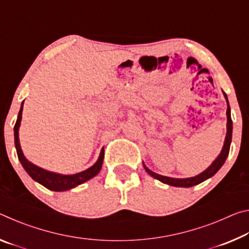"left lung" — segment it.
Masks as SVG:
<instances>
[{"mask_svg": "<svg viewBox=\"0 0 249 249\" xmlns=\"http://www.w3.org/2000/svg\"><path fill=\"white\" fill-rule=\"evenodd\" d=\"M224 98L227 102V111H226V116H227L226 128H227V130H226L224 145H223L221 153L215 158V160H214V161L211 163V165L206 168L203 172H201V174H199L196 177H191V178H171V177L158 175V174H156V172L148 169V168L146 167L145 163L142 162L145 170L148 172V174L153 177V178L161 181L162 183L172 185V187L190 188V187H193V185H196L201 182H203V181L211 178V177H213L218 170L221 169V167L224 165L225 160L230 153V146H231V132H233V123H231V107L229 104V100H227V95L225 93H224Z\"/></svg>", "mask_w": 249, "mask_h": 249, "instance_id": "8db88e82", "label": "left lung"}]
</instances>
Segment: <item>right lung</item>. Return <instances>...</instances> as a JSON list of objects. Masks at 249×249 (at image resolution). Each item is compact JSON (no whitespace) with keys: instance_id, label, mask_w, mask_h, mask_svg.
Returning <instances> with one entry per match:
<instances>
[{"instance_id":"add662e5","label":"right lung","mask_w":249,"mask_h":249,"mask_svg":"<svg viewBox=\"0 0 249 249\" xmlns=\"http://www.w3.org/2000/svg\"><path fill=\"white\" fill-rule=\"evenodd\" d=\"M23 104L20 105V109L18 112V121H16L15 126H14V142H15V148L16 151H18V156L20 163H22L23 168L25 171L32 177V178L36 181V182L40 183L41 185H44L45 188L49 189L52 191H67L70 190V189L75 188L77 185L81 184L86 181L90 180L99 174L101 168H102L103 165V158H104V148H102L100 153V156L96 162L93 166H91L90 168H88L87 170L78 172V174L74 175H61V174H57V172H53V171H48L46 169H43L38 166L34 165L33 162L29 161V160L26 159L23 150L20 148V144H19V137H18V129L20 126V121H22V112H23Z\"/></svg>"}]
</instances>
